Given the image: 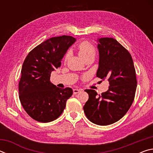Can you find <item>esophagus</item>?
<instances>
[{
	"instance_id": "1",
	"label": "esophagus",
	"mask_w": 153,
	"mask_h": 153,
	"mask_svg": "<svg viewBox=\"0 0 153 153\" xmlns=\"http://www.w3.org/2000/svg\"><path fill=\"white\" fill-rule=\"evenodd\" d=\"M73 92H74V94H76L77 93H79V92H81V90L79 89H74L73 90Z\"/></svg>"
}]
</instances>
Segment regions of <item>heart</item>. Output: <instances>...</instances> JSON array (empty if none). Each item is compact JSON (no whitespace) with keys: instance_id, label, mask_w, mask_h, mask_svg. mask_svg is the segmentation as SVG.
I'll use <instances>...</instances> for the list:
<instances>
[{"instance_id":"heart-1","label":"heart","mask_w":153,"mask_h":153,"mask_svg":"<svg viewBox=\"0 0 153 153\" xmlns=\"http://www.w3.org/2000/svg\"><path fill=\"white\" fill-rule=\"evenodd\" d=\"M77 50H78L79 55L83 59L90 55H95L96 51L94 46L88 41H83L80 42L77 46ZM69 55V53L68 52L65 55V60H67L68 59Z\"/></svg>"}]
</instances>
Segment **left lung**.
Here are the masks:
<instances>
[{
	"label": "left lung",
	"instance_id": "obj_1",
	"mask_svg": "<svg viewBox=\"0 0 153 153\" xmlns=\"http://www.w3.org/2000/svg\"><path fill=\"white\" fill-rule=\"evenodd\" d=\"M99 66L97 77L109 82L107 92L98 95L86 90L89 98L84 106L87 118L97 125L116 122L128 112L135 97L136 74L133 59L127 49L112 38L98 40Z\"/></svg>",
	"mask_w": 153,
	"mask_h": 153
}]
</instances>
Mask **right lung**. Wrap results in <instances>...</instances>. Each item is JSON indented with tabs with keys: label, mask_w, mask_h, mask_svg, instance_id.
Masks as SVG:
<instances>
[{
	"label": "right lung",
	"mask_w": 153,
	"mask_h": 153,
	"mask_svg": "<svg viewBox=\"0 0 153 153\" xmlns=\"http://www.w3.org/2000/svg\"><path fill=\"white\" fill-rule=\"evenodd\" d=\"M76 40L70 36L49 38L32 49L24 60L19 97L23 108L34 120L42 123L55 120L73 94L71 88H59L52 84L50 77Z\"/></svg>",
	"instance_id": "obj_1"
}]
</instances>
